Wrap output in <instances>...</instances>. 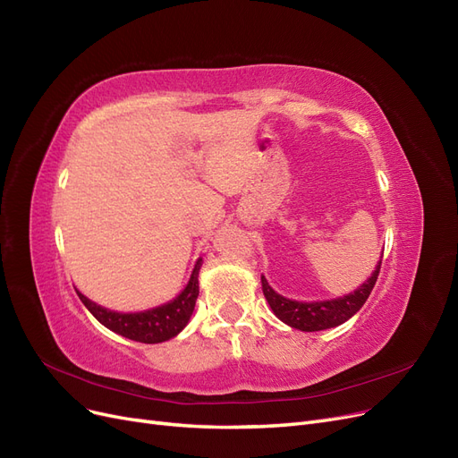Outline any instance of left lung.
<instances>
[{"mask_svg":"<svg viewBox=\"0 0 458 458\" xmlns=\"http://www.w3.org/2000/svg\"><path fill=\"white\" fill-rule=\"evenodd\" d=\"M380 267H382V258L367 283H363L360 288L353 290L352 293H348L344 297H336V300H327V301L303 303V301L286 300V297L276 293L267 284L264 275H262V290H264V295H266L269 307L284 324H288L290 327H295V329H301V331H322V329H329V327H336V326L344 324L365 305V301L369 300V295L376 284V278H377V275H380Z\"/></svg>","mask_w":458,"mask_h":458,"instance_id":"left-lung-1","label":"left lung"}]
</instances>
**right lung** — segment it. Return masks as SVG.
Segmentation results:
<instances>
[{
	"mask_svg": "<svg viewBox=\"0 0 458 458\" xmlns=\"http://www.w3.org/2000/svg\"><path fill=\"white\" fill-rule=\"evenodd\" d=\"M200 266H202V258L196 262L189 284L174 301L146 312L122 314V312L106 310L89 301L88 297L82 295L78 290L76 293L81 297V301L86 305V309L110 331L144 344L165 343L180 333L191 320L198 292H200L198 290V271H200Z\"/></svg>",
	"mask_w": 458,
	"mask_h": 458,
	"instance_id": "obj_1",
	"label": "right lung"
}]
</instances>
